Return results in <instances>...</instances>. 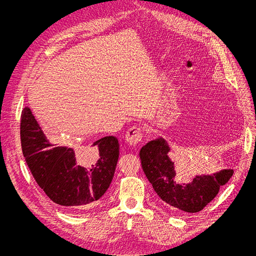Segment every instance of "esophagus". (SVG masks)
<instances>
[{
    "mask_svg": "<svg viewBox=\"0 0 256 256\" xmlns=\"http://www.w3.org/2000/svg\"><path fill=\"white\" fill-rule=\"evenodd\" d=\"M142 132L140 128H132L126 134V141L132 147H136L142 141Z\"/></svg>",
    "mask_w": 256,
    "mask_h": 256,
    "instance_id": "obj_1",
    "label": "esophagus"
}]
</instances>
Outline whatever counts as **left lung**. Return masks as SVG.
<instances>
[{
  "instance_id": "left-lung-1",
  "label": "left lung",
  "mask_w": 256,
  "mask_h": 256,
  "mask_svg": "<svg viewBox=\"0 0 256 256\" xmlns=\"http://www.w3.org/2000/svg\"><path fill=\"white\" fill-rule=\"evenodd\" d=\"M171 152L173 150L168 141L158 137L146 143L139 156L154 190L174 210L198 212L204 210L234 174L232 169H222L212 174H196L191 182L178 184L176 182L174 163L169 156Z\"/></svg>"
}]
</instances>
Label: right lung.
Here are the masks:
<instances>
[{
	"label": "right lung",
	"mask_w": 256,
	"mask_h": 256,
	"mask_svg": "<svg viewBox=\"0 0 256 256\" xmlns=\"http://www.w3.org/2000/svg\"><path fill=\"white\" fill-rule=\"evenodd\" d=\"M20 141L26 163L46 196L68 210L98 206L112 182L119 158V142L104 137L87 150L55 144L44 132L29 106L22 113Z\"/></svg>",
	"instance_id": "right-lung-1"
}]
</instances>
